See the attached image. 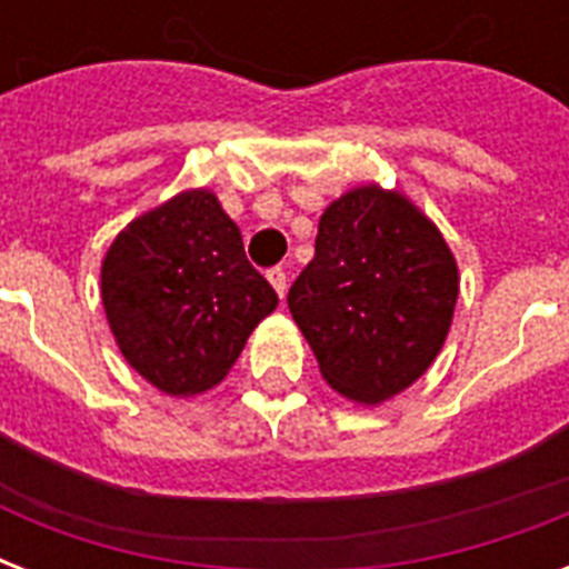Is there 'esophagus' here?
<instances>
[{"label":"esophagus","mask_w":569,"mask_h":569,"mask_svg":"<svg viewBox=\"0 0 569 569\" xmlns=\"http://www.w3.org/2000/svg\"><path fill=\"white\" fill-rule=\"evenodd\" d=\"M266 277H268V283H271L277 289V295L283 298V295H286V271H283V268H280V266L268 268Z\"/></svg>","instance_id":"34e87169"}]
</instances>
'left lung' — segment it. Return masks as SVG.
Listing matches in <instances>:
<instances>
[{"label":"left lung","instance_id":"obj_1","mask_svg":"<svg viewBox=\"0 0 569 569\" xmlns=\"http://www.w3.org/2000/svg\"><path fill=\"white\" fill-rule=\"evenodd\" d=\"M286 301L330 387L378 405L440 355L458 266L413 203L363 186L325 209L316 257Z\"/></svg>","mask_w":569,"mask_h":569}]
</instances>
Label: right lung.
<instances>
[{"instance_id":"1","label":"right lung","mask_w":569,"mask_h":569,"mask_svg":"<svg viewBox=\"0 0 569 569\" xmlns=\"http://www.w3.org/2000/svg\"><path fill=\"white\" fill-rule=\"evenodd\" d=\"M102 307L120 351L168 396L230 372L277 292L244 257L212 191H182L120 232L102 259Z\"/></svg>"}]
</instances>
